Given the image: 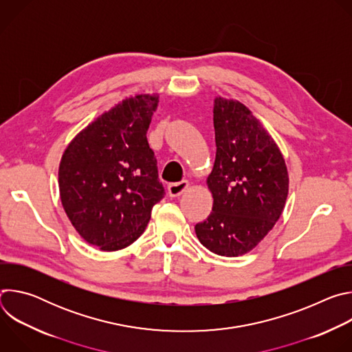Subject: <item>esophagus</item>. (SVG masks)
<instances>
[{
	"label": "esophagus",
	"mask_w": 352,
	"mask_h": 352,
	"mask_svg": "<svg viewBox=\"0 0 352 352\" xmlns=\"http://www.w3.org/2000/svg\"><path fill=\"white\" fill-rule=\"evenodd\" d=\"M188 181L186 179H182L179 182H173L168 185V195L171 197H177L179 195H182L185 192V189L188 188Z\"/></svg>",
	"instance_id": "34e87169"
}]
</instances>
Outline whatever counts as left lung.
I'll return each instance as SVG.
<instances>
[{
	"mask_svg": "<svg viewBox=\"0 0 352 352\" xmlns=\"http://www.w3.org/2000/svg\"><path fill=\"white\" fill-rule=\"evenodd\" d=\"M213 114L217 152L208 178L213 209L195 231L212 252L238 256L254 249L280 219L288 173L277 144L243 104L217 97Z\"/></svg>",
	"mask_w": 352,
	"mask_h": 352,
	"instance_id": "8db88e82",
	"label": "left lung"
}]
</instances>
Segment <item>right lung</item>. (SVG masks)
Instances as JSON below:
<instances>
[{
    "instance_id": "1",
    "label": "right lung",
    "mask_w": 352,
    "mask_h": 352,
    "mask_svg": "<svg viewBox=\"0 0 352 352\" xmlns=\"http://www.w3.org/2000/svg\"><path fill=\"white\" fill-rule=\"evenodd\" d=\"M157 102V96L124 100L78 133L63 156L65 213L80 236L102 250L135 242L166 195L146 138Z\"/></svg>"
}]
</instances>
